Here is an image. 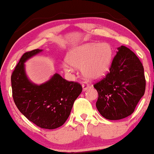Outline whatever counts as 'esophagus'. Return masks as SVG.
<instances>
[{"mask_svg": "<svg viewBox=\"0 0 154 154\" xmlns=\"http://www.w3.org/2000/svg\"><path fill=\"white\" fill-rule=\"evenodd\" d=\"M82 88H83V90H84V91H85V90H86L88 88H89L90 86L87 84V83L84 82L82 84Z\"/></svg>", "mask_w": 154, "mask_h": 154, "instance_id": "34e87169", "label": "esophagus"}]
</instances>
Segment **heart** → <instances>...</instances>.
I'll return each instance as SVG.
<instances>
[{
    "label": "heart",
    "mask_w": 154,
    "mask_h": 154,
    "mask_svg": "<svg viewBox=\"0 0 154 154\" xmlns=\"http://www.w3.org/2000/svg\"><path fill=\"white\" fill-rule=\"evenodd\" d=\"M113 52L108 43L90 42L75 46L66 54L62 64L65 72L71 73L75 67L82 68L83 75L90 80L102 78L110 67Z\"/></svg>",
    "instance_id": "b5f03b06"
}]
</instances>
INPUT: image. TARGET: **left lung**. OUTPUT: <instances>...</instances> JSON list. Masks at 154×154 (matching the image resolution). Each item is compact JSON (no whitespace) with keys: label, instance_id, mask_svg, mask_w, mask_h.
Listing matches in <instances>:
<instances>
[{"label":"left lung","instance_id":"left-lung-1","mask_svg":"<svg viewBox=\"0 0 154 154\" xmlns=\"http://www.w3.org/2000/svg\"><path fill=\"white\" fill-rule=\"evenodd\" d=\"M117 50L109 72L94 85L99 94L97 108L108 120H120L131 115L145 90L140 60L126 46Z\"/></svg>","mask_w":154,"mask_h":154}]
</instances>
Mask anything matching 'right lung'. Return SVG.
Here are the masks:
<instances>
[{"mask_svg":"<svg viewBox=\"0 0 154 154\" xmlns=\"http://www.w3.org/2000/svg\"><path fill=\"white\" fill-rule=\"evenodd\" d=\"M42 51L35 49L22 56L11 77L12 95L17 108L26 119L41 128L53 130L67 120L82 87L57 73L40 85L31 82L24 63Z\"/></svg>","mask_w":154,"mask_h":154,"instance_id":"1","label":"right lung"}]
</instances>
